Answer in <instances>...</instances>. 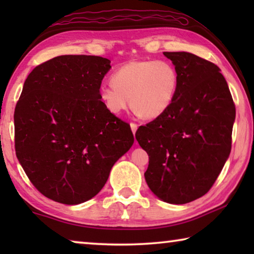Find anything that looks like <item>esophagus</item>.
<instances>
[{
	"mask_svg": "<svg viewBox=\"0 0 254 254\" xmlns=\"http://www.w3.org/2000/svg\"><path fill=\"white\" fill-rule=\"evenodd\" d=\"M130 126H131V130H132V132H133V134H134L135 131L137 130V124L134 123V122H131Z\"/></svg>",
	"mask_w": 254,
	"mask_h": 254,
	"instance_id": "1",
	"label": "esophagus"
}]
</instances>
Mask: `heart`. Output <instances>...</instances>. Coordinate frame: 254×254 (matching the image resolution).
Returning <instances> with one entry per match:
<instances>
[{"instance_id": "heart-1", "label": "heart", "mask_w": 254, "mask_h": 254, "mask_svg": "<svg viewBox=\"0 0 254 254\" xmlns=\"http://www.w3.org/2000/svg\"><path fill=\"white\" fill-rule=\"evenodd\" d=\"M111 84L100 88L101 101L107 110L120 114L131 103L141 118L153 120L174 103L179 74L169 60H131L112 74Z\"/></svg>"}]
</instances>
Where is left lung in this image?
<instances>
[{"label": "left lung", "mask_w": 254, "mask_h": 254, "mask_svg": "<svg viewBox=\"0 0 254 254\" xmlns=\"http://www.w3.org/2000/svg\"><path fill=\"white\" fill-rule=\"evenodd\" d=\"M163 55L178 70L177 96L135 139L149 154L144 177L153 194L186 204L212 188L230 156L235 105L215 64L185 51Z\"/></svg>", "instance_id": "8db88e82"}]
</instances>
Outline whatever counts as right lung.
Returning <instances> with one entry per match:
<instances>
[{
  "label": "right lung",
  "instance_id": "1",
  "mask_svg": "<svg viewBox=\"0 0 254 254\" xmlns=\"http://www.w3.org/2000/svg\"><path fill=\"white\" fill-rule=\"evenodd\" d=\"M110 63L98 56H58L24 81L14 111L15 153L47 198L67 205L93 198L134 142L130 124L101 101Z\"/></svg>",
  "mask_w": 254,
  "mask_h": 254
}]
</instances>
